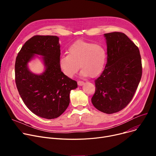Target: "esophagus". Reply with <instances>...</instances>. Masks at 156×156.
<instances>
[{
  "mask_svg": "<svg viewBox=\"0 0 156 156\" xmlns=\"http://www.w3.org/2000/svg\"><path fill=\"white\" fill-rule=\"evenodd\" d=\"M84 84V83L83 81H78V84L79 86H83Z\"/></svg>",
  "mask_w": 156,
  "mask_h": 156,
  "instance_id": "34e87169",
  "label": "esophagus"
}]
</instances>
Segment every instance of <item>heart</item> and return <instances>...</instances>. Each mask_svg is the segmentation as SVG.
<instances>
[{
	"label": "heart",
	"mask_w": 156,
	"mask_h": 156,
	"mask_svg": "<svg viewBox=\"0 0 156 156\" xmlns=\"http://www.w3.org/2000/svg\"><path fill=\"white\" fill-rule=\"evenodd\" d=\"M59 60L60 67L65 75L72 78L78 72L83 77H96L103 71L107 59L105 48L100 44L79 40L68 49Z\"/></svg>",
	"instance_id": "obj_1"
}]
</instances>
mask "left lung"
<instances>
[{"label":"left lung","instance_id":"obj_1","mask_svg":"<svg viewBox=\"0 0 156 156\" xmlns=\"http://www.w3.org/2000/svg\"><path fill=\"white\" fill-rule=\"evenodd\" d=\"M107 62L95 82L91 102L102 112L111 114L123 109L134 96L142 76L138 48L124 33L104 34Z\"/></svg>","mask_w":156,"mask_h":156}]
</instances>
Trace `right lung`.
Here are the masks:
<instances>
[{"mask_svg": "<svg viewBox=\"0 0 156 156\" xmlns=\"http://www.w3.org/2000/svg\"><path fill=\"white\" fill-rule=\"evenodd\" d=\"M40 55L44 66L41 74L31 72L28 63ZM60 46L56 36H34L16 58L15 82L20 97L35 115L46 119L61 115L70 104V93L78 84L61 71Z\"/></svg>", "mask_w": 156, "mask_h": 156, "instance_id": "obj_1", "label": "right lung"}]
</instances>
